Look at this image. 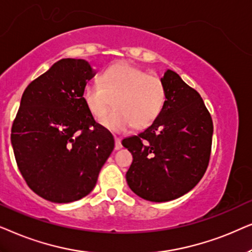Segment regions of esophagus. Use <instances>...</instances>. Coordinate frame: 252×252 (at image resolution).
<instances>
[{
  "mask_svg": "<svg viewBox=\"0 0 252 252\" xmlns=\"http://www.w3.org/2000/svg\"><path fill=\"white\" fill-rule=\"evenodd\" d=\"M122 149V144H121V139L115 137V150Z\"/></svg>",
  "mask_w": 252,
  "mask_h": 252,
  "instance_id": "34e87169",
  "label": "esophagus"
}]
</instances>
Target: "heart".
I'll list each match as a JSON object with an SVG mask.
<instances>
[{
    "label": "heart",
    "mask_w": 252,
    "mask_h": 252,
    "mask_svg": "<svg viewBox=\"0 0 252 252\" xmlns=\"http://www.w3.org/2000/svg\"><path fill=\"white\" fill-rule=\"evenodd\" d=\"M115 109L101 121L113 132H126L133 126L144 129L161 114L166 100V90L157 76L129 63L110 65L100 77V83L84 87L83 101L95 120H101L109 109Z\"/></svg>",
    "instance_id": "1"
}]
</instances>
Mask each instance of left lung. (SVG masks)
I'll use <instances>...</instances> for the list:
<instances>
[{
    "instance_id": "1",
    "label": "left lung",
    "mask_w": 252,
    "mask_h": 252,
    "mask_svg": "<svg viewBox=\"0 0 252 252\" xmlns=\"http://www.w3.org/2000/svg\"><path fill=\"white\" fill-rule=\"evenodd\" d=\"M166 100L159 117L122 140L132 154L126 182L150 202L179 198L197 186L209 166L213 122L202 96L175 71L161 78Z\"/></svg>"
}]
</instances>
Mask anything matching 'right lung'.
<instances>
[{
  "mask_svg": "<svg viewBox=\"0 0 252 252\" xmlns=\"http://www.w3.org/2000/svg\"><path fill=\"white\" fill-rule=\"evenodd\" d=\"M94 75L85 60L62 59L23 93L11 128L13 153L28 186L49 202L87 196L114 150L112 133L83 101Z\"/></svg>",
  "mask_w": 252,
  "mask_h": 252,
  "instance_id": "add662e5",
  "label": "right lung"
}]
</instances>
